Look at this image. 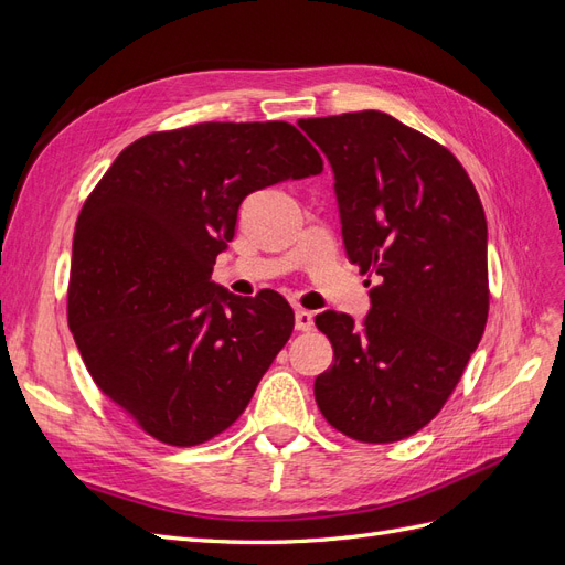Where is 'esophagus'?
Segmentation results:
<instances>
[{"instance_id": "esophagus-1", "label": "esophagus", "mask_w": 565, "mask_h": 565, "mask_svg": "<svg viewBox=\"0 0 565 565\" xmlns=\"http://www.w3.org/2000/svg\"><path fill=\"white\" fill-rule=\"evenodd\" d=\"M295 328L299 332H311L313 330V313L306 311V309H297V313H295Z\"/></svg>"}]
</instances>
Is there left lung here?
<instances>
[{
    "label": "left lung",
    "mask_w": 565,
    "mask_h": 565,
    "mask_svg": "<svg viewBox=\"0 0 565 565\" xmlns=\"http://www.w3.org/2000/svg\"><path fill=\"white\" fill-rule=\"evenodd\" d=\"M299 127L332 164L351 264L377 276L361 330L347 313L316 316L334 365L318 374L313 396L344 436L396 443L440 413L483 337V204L446 146L386 113L311 117Z\"/></svg>",
    "instance_id": "8db88e82"
}]
</instances>
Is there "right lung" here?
I'll return each mask as SVG.
<instances>
[{
	"label": "right lung",
	"instance_id": "right-lung-1",
	"mask_svg": "<svg viewBox=\"0 0 565 565\" xmlns=\"http://www.w3.org/2000/svg\"><path fill=\"white\" fill-rule=\"evenodd\" d=\"M322 172L289 122H200L119 152L77 216L67 324L94 384L164 446L224 434L295 330L285 297L212 282L237 207Z\"/></svg>",
	"mask_w": 565,
	"mask_h": 565
}]
</instances>
